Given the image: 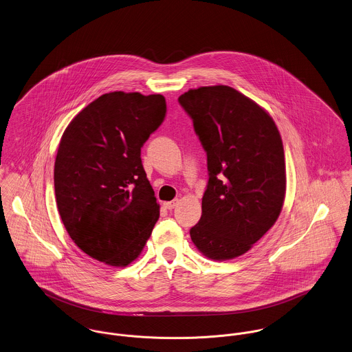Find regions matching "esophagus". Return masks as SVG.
Instances as JSON below:
<instances>
[{"mask_svg":"<svg viewBox=\"0 0 352 352\" xmlns=\"http://www.w3.org/2000/svg\"><path fill=\"white\" fill-rule=\"evenodd\" d=\"M163 205H164V208H166V209L171 210V209H174V208L177 206V201H168V202H164Z\"/></svg>","mask_w":352,"mask_h":352,"instance_id":"obj_1","label":"esophagus"}]
</instances>
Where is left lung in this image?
<instances>
[{"mask_svg":"<svg viewBox=\"0 0 352 352\" xmlns=\"http://www.w3.org/2000/svg\"><path fill=\"white\" fill-rule=\"evenodd\" d=\"M178 102L208 157L209 181L191 241L212 260L239 257L280 216L285 197L281 136L270 113L232 87H199Z\"/></svg>","mask_w":352,"mask_h":352,"instance_id":"obj_1","label":"left lung"}]
</instances>
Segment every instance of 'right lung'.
I'll use <instances>...</instances> for the list:
<instances>
[{
	"mask_svg": "<svg viewBox=\"0 0 352 352\" xmlns=\"http://www.w3.org/2000/svg\"><path fill=\"white\" fill-rule=\"evenodd\" d=\"M164 116L162 95L116 91L81 109L61 136L57 209L72 241L98 261L129 265L160 218L140 148Z\"/></svg>",
	"mask_w": 352,
	"mask_h": 352,
	"instance_id": "1",
	"label": "right lung"
}]
</instances>
